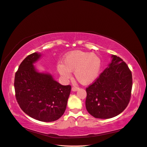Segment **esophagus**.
Returning <instances> with one entry per match:
<instances>
[{
  "label": "esophagus",
  "instance_id": "34e87169",
  "mask_svg": "<svg viewBox=\"0 0 147 147\" xmlns=\"http://www.w3.org/2000/svg\"><path fill=\"white\" fill-rule=\"evenodd\" d=\"M78 88L77 87H72V91H77L78 90Z\"/></svg>",
  "mask_w": 147,
  "mask_h": 147
}]
</instances>
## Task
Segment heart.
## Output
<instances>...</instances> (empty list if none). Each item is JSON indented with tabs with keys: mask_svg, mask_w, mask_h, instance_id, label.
I'll list each match as a JSON object with an SVG mask.
<instances>
[{
	"mask_svg": "<svg viewBox=\"0 0 147 147\" xmlns=\"http://www.w3.org/2000/svg\"><path fill=\"white\" fill-rule=\"evenodd\" d=\"M63 62V64H57V70L65 80L72 77L71 72H74L75 77L83 85L92 83L99 77L102 61L96 53L73 51L64 56Z\"/></svg>",
	"mask_w": 147,
	"mask_h": 147,
	"instance_id": "1",
	"label": "heart"
}]
</instances>
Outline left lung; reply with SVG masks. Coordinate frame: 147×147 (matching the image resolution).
<instances>
[{
	"mask_svg": "<svg viewBox=\"0 0 147 147\" xmlns=\"http://www.w3.org/2000/svg\"><path fill=\"white\" fill-rule=\"evenodd\" d=\"M112 61L94 83L86 89V108L96 118L117 116L126 108L131 98V70L120 57L112 55Z\"/></svg>",
	"mask_w": 147,
	"mask_h": 147,
	"instance_id": "left-lung-1",
	"label": "left lung"
}]
</instances>
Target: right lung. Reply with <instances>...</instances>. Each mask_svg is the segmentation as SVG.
<instances>
[{
    "instance_id": "right-lung-1",
    "label": "right lung",
    "mask_w": 147,
    "mask_h": 147,
    "mask_svg": "<svg viewBox=\"0 0 147 147\" xmlns=\"http://www.w3.org/2000/svg\"><path fill=\"white\" fill-rule=\"evenodd\" d=\"M42 56L35 52L20 65L15 77L16 98L20 108L38 121L52 122L64 114L71 86L56 81L50 74L40 72L34 64Z\"/></svg>"
}]
</instances>
